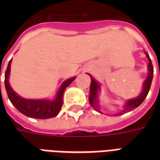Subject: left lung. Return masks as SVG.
Masks as SVG:
<instances>
[{"label":"left lung","mask_w":160,"mask_h":160,"mask_svg":"<svg viewBox=\"0 0 160 160\" xmlns=\"http://www.w3.org/2000/svg\"><path fill=\"white\" fill-rule=\"evenodd\" d=\"M148 60H149V66H148V70H149V75L147 76L146 80H144V87H143V90L140 93V95L138 97L134 98L133 100H129L126 102V104L124 105V109L122 110L121 113H119L116 115H119V114H123L124 113L129 112L137 108L138 106L141 105L143 101L145 100L147 95L149 91L150 86H151L152 80H153V75H154V68H153V65H152L151 60L149 58V55L148 53H145ZM91 83H90V96H89V101L93 109H95L96 111H100V104H99V100H98V91L100 90V84L94 80L91 76Z\"/></svg>","instance_id":"8db88e82"}]
</instances>
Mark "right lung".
I'll list each match as a JSON object with an SVG mask.
<instances>
[{
  "mask_svg": "<svg viewBox=\"0 0 160 160\" xmlns=\"http://www.w3.org/2000/svg\"><path fill=\"white\" fill-rule=\"evenodd\" d=\"M12 60V59H11ZM11 60L9 61V64L5 73V87L6 93L8 95L9 100L11 104L21 112V114L26 116L34 118V119H50L56 116L60 111L63 103V93L69 85L74 81L75 77L68 79L63 82L60 88L56 94L55 100H28L21 97L11 89L9 83V75L11 71Z\"/></svg>",
  "mask_w": 160,
  "mask_h": 160,
  "instance_id": "obj_1",
  "label": "right lung"
}]
</instances>
